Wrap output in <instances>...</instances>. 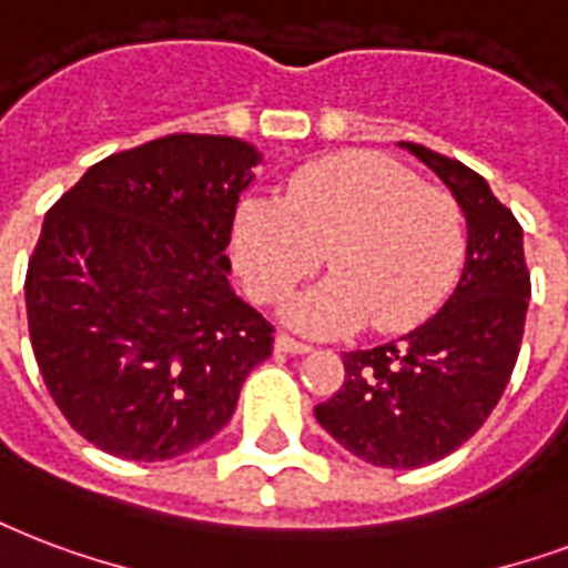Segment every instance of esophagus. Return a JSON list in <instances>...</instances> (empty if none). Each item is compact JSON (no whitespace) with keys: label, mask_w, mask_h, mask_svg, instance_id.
Masks as SVG:
<instances>
[{"label":"esophagus","mask_w":568,"mask_h":568,"mask_svg":"<svg viewBox=\"0 0 568 568\" xmlns=\"http://www.w3.org/2000/svg\"><path fill=\"white\" fill-rule=\"evenodd\" d=\"M274 348L280 354H306V352H313V348H310L306 342L292 339V336H285V333H280V336H276Z\"/></svg>","instance_id":"34e87169"}]
</instances>
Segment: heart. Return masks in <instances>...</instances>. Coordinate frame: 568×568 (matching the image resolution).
Here are the masks:
<instances>
[{
  "instance_id": "b5f03b06",
  "label": "heart",
  "mask_w": 568,
  "mask_h": 568,
  "mask_svg": "<svg viewBox=\"0 0 568 568\" xmlns=\"http://www.w3.org/2000/svg\"><path fill=\"white\" fill-rule=\"evenodd\" d=\"M465 246L456 199L378 151L315 160L283 199L246 196L232 220L235 271L255 301H283L327 258L333 276L285 306L315 336L417 327L453 292Z\"/></svg>"
}]
</instances>
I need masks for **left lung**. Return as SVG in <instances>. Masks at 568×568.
Returning a JSON list of instances; mask_svg holds the SVG:
<instances>
[{
  "mask_svg": "<svg viewBox=\"0 0 568 568\" xmlns=\"http://www.w3.org/2000/svg\"><path fill=\"white\" fill-rule=\"evenodd\" d=\"M399 145L456 196L465 267L428 322L399 342L342 354L345 381L315 405V419L352 456L410 470L462 447L500 402L525 336L530 274L525 232L483 175L417 142Z\"/></svg>",
  "mask_w": 568,
  "mask_h": 568,
  "instance_id": "left-lung-1",
  "label": "left lung"
}]
</instances>
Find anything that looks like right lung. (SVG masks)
I'll list each match as a JSON object with an SVG mask.
<instances>
[{"mask_svg":"<svg viewBox=\"0 0 568 568\" xmlns=\"http://www.w3.org/2000/svg\"><path fill=\"white\" fill-rule=\"evenodd\" d=\"M262 154L172 133L94 163L47 216L26 274L43 384L82 438L130 462L202 447L274 327L229 285L237 199Z\"/></svg>","mask_w":568,"mask_h":568,"instance_id":"1","label":"right lung"}]
</instances>
